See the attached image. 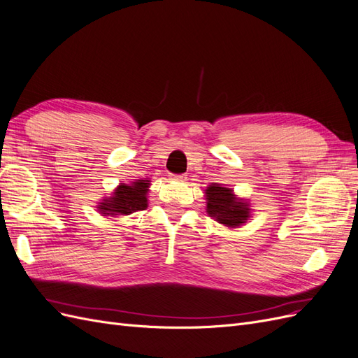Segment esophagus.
Segmentation results:
<instances>
[{
	"mask_svg": "<svg viewBox=\"0 0 358 358\" xmlns=\"http://www.w3.org/2000/svg\"><path fill=\"white\" fill-rule=\"evenodd\" d=\"M168 177L172 181H184V180H186V177H184V176H177V174H169Z\"/></svg>",
	"mask_w": 358,
	"mask_h": 358,
	"instance_id": "34e87169",
	"label": "esophagus"
}]
</instances>
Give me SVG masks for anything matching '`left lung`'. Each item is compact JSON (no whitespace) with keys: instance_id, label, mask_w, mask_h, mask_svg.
<instances>
[{"instance_id":"left-lung-1","label":"left lung","mask_w":358,"mask_h":358,"mask_svg":"<svg viewBox=\"0 0 358 358\" xmlns=\"http://www.w3.org/2000/svg\"><path fill=\"white\" fill-rule=\"evenodd\" d=\"M206 213L220 224L235 229L244 226L251 217V205L247 199L238 198L232 189L213 182L205 189Z\"/></svg>"}]
</instances>
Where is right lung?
<instances>
[{"mask_svg": "<svg viewBox=\"0 0 358 358\" xmlns=\"http://www.w3.org/2000/svg\"><path fill=\"white\" fill-rule=\"evenodd\" d=\"M150 189V180H135L129 184L120 182L114 189L111 196L103 198L96 210L102 217L129 215L132 213L145 210L148 205L147 193Z\"/></svg>", "mask_w": 358, "mask_h": 358, "instance_id": "add662e5", "label": "right lung"}]
</instances>
